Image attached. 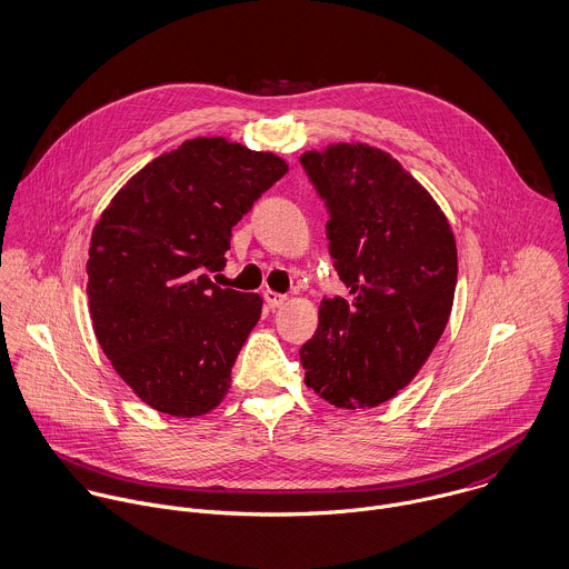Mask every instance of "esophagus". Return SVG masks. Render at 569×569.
<instances>
[{"mask_svg":"<svg viewBox=\"0 0 569 569\" xmlns=\"http://www.w3.org/2000/svg\"><path fill=\"white\" fill-rule=\"evenodd\" d=\"M262 296H264V302H267L269 309H278V307H282V305L287 302V296L276 293V291H271V289H267Z\"/></svg>","mask_w":569,"mask_h":569,"instance_id":"esophagus-1","label":"esophagus"}]
</instances>
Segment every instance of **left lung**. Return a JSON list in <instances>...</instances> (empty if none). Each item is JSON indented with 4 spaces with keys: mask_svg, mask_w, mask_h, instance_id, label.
<instances>
[{
    "mask_svg": "<svg viewBox=\"0 0 569 569\" xmlns=\"http://www.w3.org/2000/svg\"><path fill=\"white\" fill-rule=\"evenodd\" d=\"M300 164L325 202L331 264L349 289L322 298L300 347L305 382L336 407H376L418 373L447 327L456 240L431 196L380 149L336 144Z\"/></svg>",
    "mask_w": 569,
    "mask_h": 569,
    "instance_id": "8db88e82",
    "label": "left lung"
}]
</instances>
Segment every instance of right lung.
<instances>
[{
	"mask_svg": "<svg viewBox=\"0 0 569 569\" xmlns=\"http://www.w3.org/2000/svg\"><path fill=\"white\" fill-rule=\"evenodd\" d=\"M287 173L284 160L222 138L187 140L147 164L107 207L89 249L91 318L122 380L153 409L202 416L262 300L222 289L231 229Z\"/></svg>",
	"mask_w": 569,
	"mask_h": 569,
	"instance_id": "add662e5",
	"label": "right lung"
}]
</instances>
